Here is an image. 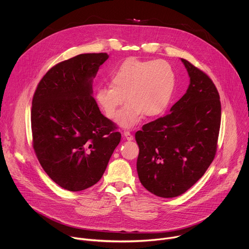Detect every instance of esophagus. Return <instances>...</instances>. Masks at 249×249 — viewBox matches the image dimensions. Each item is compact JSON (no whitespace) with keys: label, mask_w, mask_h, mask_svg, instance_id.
<instances>
[{"label":"esophagus","mask_w":249,"mask_h":249,"mask_svg":"<svg viewBox=\"0 0 249 249\" xmlns=\"http://www.w3.org/2000/svg\"><path fill=\"white\" fill-rule=\"evenodd\" d=\"M123 136H124V137H125V139H126V140H128V141H132V140L134 139L133 135H132L129 131H124V132H123Z\"/></svg>","instance_id":"1"}]
</instances>
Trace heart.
<instances>
[{
  "label": "heart",
  "mask_w": 249,
  "mask_h": 249,
  "mask_svg": "<svg viewBox=\"0 0 249 249\" xmlns=\"http://www.w3.org/2000/svg\"><path fill=\"white\" fill-rule=\"evenodd\" d=\"M109 85L95 91V101L104 115L113 119L119 106L128 101L117 115V123L124 128L138 124L145 114L154 117L168 105L175 87L171 66L162 60L129 58L109 74Z\"/></svg>",
  "instance_id": "heart-1"
}]
</instances>
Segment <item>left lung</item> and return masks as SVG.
Listing matches in <instances>:
<instances>
[{
	"instance_id": "8db88e82",
	"label": "left lung",
	"mask_w": 249,
	"mask_h": 249,
	"mask_svg": "<svg viewBox=\"0 0 249 249\" xmlns=\"http://www.w3.org/2000/svg\"><path fill=\"white\" fill-rule=\"evenodd\" d=\"M190 85L170 112L142 127L137 171L143 186L162 197L179 196L192 187L214 160L221 126L218 89L203 71L181 59Z\"/></svg>"
}]
</instances>
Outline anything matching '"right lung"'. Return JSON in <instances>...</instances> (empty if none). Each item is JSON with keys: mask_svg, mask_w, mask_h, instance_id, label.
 I'll return each mask as SVG.
<instances>
[{"mask_svg": "<svg viewBox=\"0 0 249 249\" xmlns=\"http://www.w3.org/2000/svg\"><path fill=\"white\" fill-rule=\"evenodd\" d=\"M106 53L80 54L52 67L32 98V146L50 178L69 191L99 181L121 140L92 97Z\"/></svg>", "mask_w": 249, "mask_h": 249, "instance_id": "right-lung-1", "label": "right lung"}]
</instances>
